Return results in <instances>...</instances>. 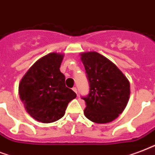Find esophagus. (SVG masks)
Returning a JSON list of instances; mask_svg holds the SVG:
<instances>
[{
    "label": "esophagus",
    "mask_w": 155,
    "mask_h": 155,
    "mask_svg": "<svg viewBox=\"0 0 155 155\" xmlns=\"http://www.w3.org/2000/svg\"><path fill=\"white\" fill-rule=\"evenodd\" d=\"M73 91H74L76 94H78V90H77V87H74V88H73Z\"/></svg>",
    "instance_id": "esophagus-1"
}]
</instances>
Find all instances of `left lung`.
Masks as SVG:
<instances>
[{
    "label": "left lung",
    "instance_id": "8db88e82",
    "mask_svg": "<svg viewBox=\"0 0 155 155\" xmlns=\"http://www.w3.org/2000/svg\"><path fill=\"white\" fill-rule=\"evenodd\" d=\"M90 85L84 114L94 123L114 120L124 110L130 94L129 80L116 64L96 51L81 54Z\"/></svg>",
    "mask_w": 155,
    "mask_h": 155
}]
</instances>
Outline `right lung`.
Returning <instances> with one entry per match:
<instances>
[{
    "mask_svg": "<svg viewBox=\"0 0 155 155\" xmlns=\"http://www.w3.org/2000/svg\"><path fill=\"white\" fill-rule=\"evenodd\" d=\"M63 54L52 52L35 63L21 78L19 97L26 111L42 123L60 120L68 104L77 94L65 86V77L61 71Z\"/></svg>",
    "mask_w": 155,
    "mask_h": 155,
    "instance_id": "add662e5",
    "label": "right lung"
}]
</instances>
